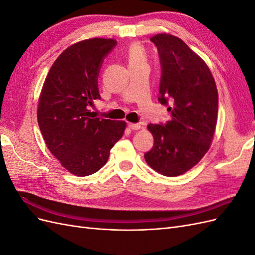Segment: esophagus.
<instances>
[{"mask_svg":"<svg viewBox=\"0 0 255 255\" xmlns=\"http://www.w3.org/2000/svg\"><path fill=\"white\" fill-rule=\"evenodd\" d=\"M128 128H129L130 129L137 130V129H140V128H141V126L138 125V123H128Z\"/></svg>","mask_w":255,"mask_h":255,"instance_id":"esophagus-1","label":"esophagus"}]
</instances>
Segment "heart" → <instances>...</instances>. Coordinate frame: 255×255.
<instances>
[{
    "mask_svg": "<svg viewBox=\"0 0 255 255\" xmlns=\"http://www.w3.org/2000/svg\"><path fill=\"white\" fill-rule=\"evenodd\" d=\"M128 66L145 63V54L139 44H132L128 52Z\"/></svg>",
    "mask_w": 255,
    "mask_h": 255,
    "instance_id": "b5f03b06",
    "label": "heart"
}]
</instances>
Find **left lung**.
<instances>
[{
  "label": "left lung",
  "mask_w": 255,
  "mask_h": 255,
  "mask_svg": "<svg viewBox=\"0 0 255 255\" xmlns=\"http://www.w3.org/2000/svg\"><path fill=\"white\" fill-rule=\"evenodd\" d=\"M161 68L160 104L170 106V121L149 125L153 148L144 153L152 169L166 176L188 171L205 155L213 140L218 114V91L210 68L180 38L157 34Z\"/></svg>",
  "instance_id": "8db88e82"
}]
</instances>
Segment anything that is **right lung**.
<instances>
[{"instance_id": "right-lung-1", "label": "right lung", "mask_w": 255, "mask_h": 255, "mask_svg": "<svg viewBox=\"0 0 255 255\" xmlns=\"http://www.w3.org/2000/svg\"><path fill=\"white\" fill-rule=\"evenodd\" d=\"M116 44L104 38L72 44L54 61L43 84L38 126L50 152L75 175L100 170L125 133V121L95 118L88 110L94 100L101 99L99 72Z\"/></svg>"}]
</instances>
